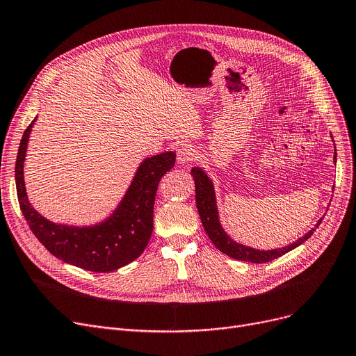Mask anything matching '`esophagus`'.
<instances>
[{"label": "esophagus", "instance_id": "1", "mask_svg": "<svg viewBox=\"0 0 356 356\" xmlns=\"http://www.w3.org/2000/svg\"><path fill=\"white\" fill-rule=\"evenodd\" d=\"M196 160V151L191 145H183L177 149V163L184 165Z\"/></svg>", "mask_w": 356, "mask_h": 356}]
</instances>
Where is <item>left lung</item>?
<instances>
[{
  "instance_id": "left-lung-1",
  "label": "left lung",
  "mask_w": 356,
  "mask_h": 356,
  "mask_svg": "<svg viewBox=\"0 0 356 356\" xmlns=\"http://www.w3.org/2000/svg\"><path fill=\"white\" fill-rule=\"evenodd\" d=\"M336 157H337V154H336V147H334V156H333L334 164H336ZM191 175L195 180L196 208H197L200 221H202V225L207 231L208 237L211 238V241L213 243L216 249L233 259L252 261V264H266V261L281 257L282 254L301 245L305 240H308L313 236L314 231L321 224L323 218H320L317 221V224L314 225V228L308 231L307 234H304L297 241H293L285 247H277V249H270V250L253 249V247H250V245L237 243L234 238H231L227 231L222 228L221 221H220L218 205H216L215 186H213L211 177L202 170V167H193L191 170Z\"/></svg>"
}]
</instances>
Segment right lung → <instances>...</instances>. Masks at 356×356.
<instances>
[{
  "mask_svg": "<svg viewBox=\"0 0 356 356\" xmlns=\"http://www.w3.org/2000/svg\"><path fill=\"white\" fill-rule=\"evenodd\" d=\"M36 120L38 116L23 134L14 170L20 209L36 238L59 260L90 272H113L140 257L152 234L160 179L173 168L176 152L164 151L144 159L120 202L104 220L90 225L58 224L32 207L26 191L24 161Z\"/></svg>",
  "mask_w": 356,
  "mask_h": 356,
  "instance_id": "right-lung-1",
  "label": "right lung"
}]
</instances>
